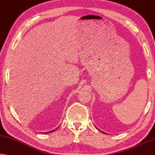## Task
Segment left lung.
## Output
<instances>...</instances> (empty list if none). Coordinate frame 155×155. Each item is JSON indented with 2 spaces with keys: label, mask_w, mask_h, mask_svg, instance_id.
Returning <instances> with one entry per match:
<instances>
[{
  "label": "left lung",
  "mask_w": 155,
  "mask_h": 155,
  "mask_svg": "<svg viewBox=\"0 0 155 155\" xmlns=\"http://www.w3.org/2000/svg\"><path fill=\"white\" fill-rule=\"evenodd\" d=\"M101 132H102V131H101ZM102 133H104V134H105V132H102Z\"/></svg>",
  "instance_id": "8db88e82"
}]
</instances>
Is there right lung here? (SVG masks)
<instances>
[{
	"label": "right lung",
	"instance_id": "obj_1",
	"mask_svg": "<svg viewBox=\"0 0 155 155\" xmlns=\"http://www.w3.org/2000/svg\"><path fill=\"white\" fill-rule=\"evenodd\" d=\"M57 129H55V130H52V131H51V132H47V133H49V132H54V131H55Z\"/></svg>",
	"mask_w": 155,
	"mask_h": 155
}]
</instances>
